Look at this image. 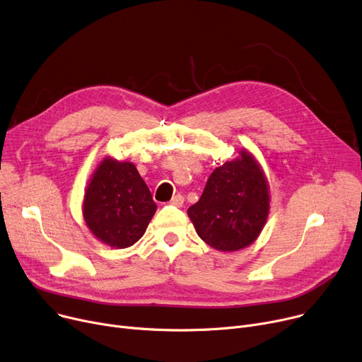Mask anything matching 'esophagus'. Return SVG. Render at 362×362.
I'll return each mask as SVG.
<instances>
[{
    "mask_svg": "<svg viewBox=\"0 0 362 362\" xmlns=\"http://www.w3.org/2000/svg\"><path fill=\"white\" fill-rule=\"evenodd\" d=\"M183 202H185V199H183L182 195H175V197L172 198V201H170V205L177 206V208H182V206H183Z\"/></svg>",
    "mask_w": 362,
    "mask_h": 362,
    "instance_id": "34e87169",
    "label": "esophagus"
}]
</instances>
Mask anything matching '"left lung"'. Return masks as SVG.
<instances>
[{"label": "left lung", "instance_id": "8db88e82", "mask_svg": "<svg viewBox=\"0 0 362 362\" xmlns=\"http://www.w3.org/2000/svg\"><path fill=\"white\" fill-rule=\"evenodd\" d=\"M216 167L201 199L187 209L198 235L220 252H237L259 237L269 215V185L246 148Z\"/></svg>", "mask_w": 362, "mask_h": 362}]
</instances>
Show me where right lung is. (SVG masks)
Masks as SVG:
<instances>
[{
    "mask_svg": "<svg viewBox=\"0 0 362 362\" xmlns=\"http://www.w3.org/2000/svg\"><path fill=\"white\" fill-rule=\"evenodd\" d=\"M157 205L131 161L105 157L84 190L83 216L99 242L127 249L146 233Z\"/></svg>",
    "mask_w": 362,
    "mask_h": 362,
    "instance_id": "right-lung-1",
    "label": "right lung"
}]
</instances>
